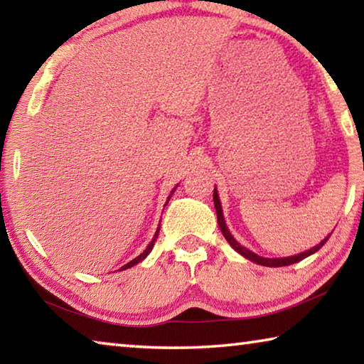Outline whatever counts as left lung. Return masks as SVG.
Returning a JSON list of instances; mask_svg holds the SVG:
<instances>
[{"instance_id": "obj_1", "label": "left lung", "mask_w": 364, "mask_h": 364, "mask_svg": "<svg viewBox=\"0 0 364 364\" xmlns=\"http://www.w3.org/2000/svg\"><path fill=\"white\" fill-rule=\"evenodd\" d=\"M213 204H215V210H217L220 230H221V232H223V236H225L226 241L231 244V247H232L234 250H237L239 254H241L242 257L249 258L250 262L258 263V264H263V267H273V268H276V267H287V264H292V263H297V262H300V260H304V258L310 257L311 254H315V252H318L319 249H321L323 245L326 244V241H328V239H329V236H331V234H329V236L324 237L323 241L319 242L318 245H315V247L310 249V250L304 252V254H299V255H294V257H284V258H264V257H260V255L254 254V252L249 250V249L242 247V245L239 244V242L236 241V239L232 237V234L230 232V230H228V226H226V223H225L223 210H221V204H220V199H218V191H217V188L213 189Z\"/></svg>"}]
</instances>
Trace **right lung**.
Masks as SVG:
<instances>
[{"label":"right lung","instance_id":"right-lung-1","mask_svg":"<svg viewBox=\"0 0 364 364\" xmlns=\"http://www.w3.org/2000/svg\"><path fill=\"white\" fill-rule=\"evenodd\" d=\"M175 189H176V188H173V189H171V194H173V193H175ZM171 194L168 196V200H170V197H171ZM168 200H167V202H165V205H167V204H168ZM159 231H160V223H159V228H157V231H156V234H154V237H152V241H151V244H149V245H147V247H146V250L143 252V254H141V255H138V257H136V258H134V260H132L130 263L123 264V267H122L120 269H127V268H132V267H134V264H136V263H139V262H143V260H144V258H146L147 255H149V252L152 250V247H154V244H156V239H157V236H159Z\"/></svg>","mask_w":364,"mask_h":364}]
</instances>
